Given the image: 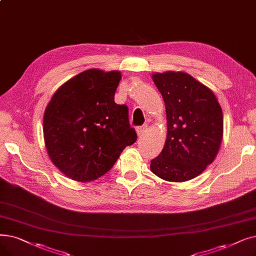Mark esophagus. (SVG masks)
Instances as JSON below:
<instances>
[{"mask_svg": "<svg viewBox=\"0 0 256 256\" xmlns=\"http://www.w3.org/2000/svg\"><path fill=\"white\" fill-rule=\"evenodd\" d=\"M146 130H148V126H146V124H143V126H138V128H137V134H138V136H139V137L143 136L144 134H146Z\"/></svg>", "mask_w": 256, "mask_h": 256, "instance_id": "34e87169", "label": "esophagus"}]
</instances>
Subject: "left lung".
Instances as JSON below:
<instances>
[{
	"instance_id": "obj_1",
	"label": "left lung",
	"mask_w": 256,
	"mask_h": 256,
	"mask_svg": "<svg viewBox=\"0 0 256 256\" xmlns=\"http://www.w3.org/2000/svg\"><path fill=\"white\" fill-rule=\"evenodd\" d=\"M168 117V137L150 170L170 182L202 174L216 159L223 139V112L214 92L184 72L154 73Z\"/></svg>"
}]
</instances>
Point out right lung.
<instances>
[{
  "instance_id": "obj_1",
  "label": "right lung",
  "mask_w": 256,
  "mask_h": 256,
  "mask_svg": "<svg viewBox=\"0 0 256 256\" xmlns=\"http://www.w3.org/2000/svg\"><path fill=\"white\" fill-rule=\"evenodd\" d=\"M120 80L119 71H84L64 82L46 108L42 128L48 154L72 180L100 178L137 140L128 108L114 100Z\"/></svg>"
}]
</instances>
